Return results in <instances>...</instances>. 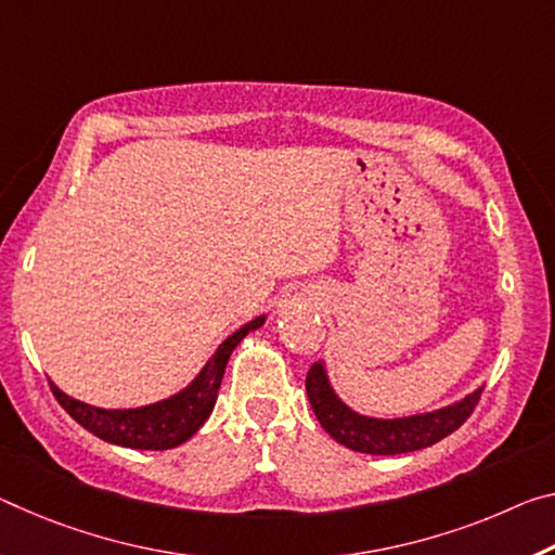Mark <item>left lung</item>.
Instances as JSON below:
<instances>
[{"label": "left lung", "instance_id": "8db88e82", "mask_svg": "<svg viewBox=\"0 0 555 555\" xmlns=\"http://www.w3.org/2000/svg\"><path fill=\"white\" fill-rule=\"evenodd\" d=\"M306 392L309 402L319 417L321 427L328 433L338 444L348 447L353 452L363 454H404L433 447L439 439L452 435L460 429L467 417L477 408L481 398V388L474 390L467 398L447 404L442 410L425 412V415L395 417V420H377L358 415L343 402L336 390L331 388L328 375H325L323 363H313L309 375H306Z\"/></svg>", "mask_w": 555, "mask_h": 555}]
</instances>
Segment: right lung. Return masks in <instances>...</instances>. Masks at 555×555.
<instances>
[{"instance_id": "obj_1", "label": "right lung", "mask_w": 555, "mask_h": 555, "mask_svg": "<svg viewBox=\"0 0 555 555\" xmlns=\"http://www.w3.org/2000/svg\"><path fill=\"white\" fill-rule=\"evenodd\" d=\"M267 315H259L249 323H244L240 331H234L222 346L215 350V356L207 360L199 375L188 388L180 390L172 398L145 404L133 410H103L86 404L81 400L68 398L64 390H59L51 383L54 398L59 400L68 415L88 433L101 437L103 442L130 447V450H172L197 433L205 425V420L212 415L219 385H222L224 367L230 363L232 350L240 346L246 333L257 331L263 325Z\"/></svg>"}]
</instances>
